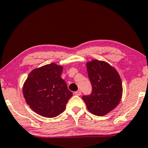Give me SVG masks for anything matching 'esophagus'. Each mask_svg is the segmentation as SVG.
<instances>
[{"mask_svg":"<svg viewBox=\"0 0 148 148\" xmlns=\"http://www.w3.org/2000/svg\"><path fill=\"white\" fill-rule=\"evenodd\" d=\"M74 94L76 95V96H80V94H81V91H80V90L76 91L74 92Z\"/></svg>","mask_w":148,"mask_h":148,"instance_id":"34e87169","label":"esophagus"}]
</instances>
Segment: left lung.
I'll return each mask as SVG.
<instances>
[{
	"label": "left lung",
	"mask_w": 148,
	"mask_h": 148,
	"mask_svg": "<svg viewBox=\"0 0 148 148\" xmlns=\"http://www.w3.org/2000/svg\"><path fill=\"white\" fill-rule=\"evenodd\" d=\"M86 65L92 92L82 98L91 113L104 116L113 111L120 102L123 92L120 76L106 61L93 59Z\"/></svg>",
	"instance_id": "obj_1"
}]
</instances>
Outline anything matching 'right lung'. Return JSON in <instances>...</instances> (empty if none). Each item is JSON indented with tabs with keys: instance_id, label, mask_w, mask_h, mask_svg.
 Wrapping results in <instances>:
<instances>
[{
	"instance_id": "add662e5",
	"label": "right lung",
	"mask_w": 148,
	"mask_h": 148,
	"mask_svg": "<svg viewBox=\"0 0 148 148\" xmlns=\"http://www.w3.org/2000/svg\"><path fill=\"white\" fill-rule=\"evenodd\" d=\"M62 65L55 63L35 68L30 72L22 88L30 108L39 115L52 118L65 111L72 93L61 77Z\"/></svg>"
}]
</instances>
